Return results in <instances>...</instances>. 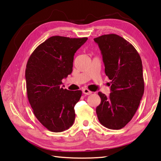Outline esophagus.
Returning a JSON list of instances; mask_svg holds the SVG:
<instances>
[{"label": "esophagus", "mask_w": 161, "mask_h": 161, "mask_svg": "<svg viewBox=\"0 0 161 161\" xmlns=\"http://www.w3.org/2000/svg\"><path fill=\"white\" fill-rule=\"evenodd\" d=\"M82 92H83V93H84V94H86V95H90V94H92V93L88 89H83Z\"/></svg>", "instance_id": "esophagus-1"}]
</instances>
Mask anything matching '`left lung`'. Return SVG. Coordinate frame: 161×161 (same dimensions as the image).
<instances>
[{"label": "left lung", "mask_w": 161, "mask_h": 161, "mask_svg": "<svg viewBox=\"0 0 161 161\" xmlns=\"http://www.w3.org/2000/svg\"><path fill=\"white\" fill-rule=\"evenodd\" d=\"M103 55L105 73L111 80L108 97L101 92L96 108L100 123L110 130L123 128L138 109L144 92L142 62L135 48L120 36L104 34L95 38Z\"/></svg>", "instance_id": "8db88e82"}]
</instances>
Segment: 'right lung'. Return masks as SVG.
Segmentation results:
<instances>
[{"mask_svg":"<svg viewBox=\"0 0 161 161\" xmlns=\"http://www.w3.org/2000/svg\"><path fill=\"white\" fill-rule=\"evenodd\" d=\"M88 39L53 36L37 46L25 70L29 102L38 120L46 129L60 132L74 123V107L81 91L61 87L62 80L72 72L74 55Z\"/></svg>","mask_w":161,"mask_h":161,"instance_id":"obj_1","label":"right lung"}]
</instances>
